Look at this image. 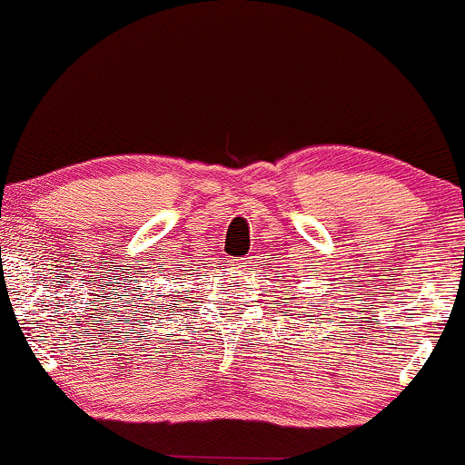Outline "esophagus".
I'll list each match as a JSON object with an SVG mask.
<instances>
[{"mask_svg": "<svg viewBox=\"0 0 465 465\" xmlns=\"http://www.w3.org/2000/svg\"><path fill=\"white\" fill-rule=\"evenodd\" d=\"M247 264H249V257H242V260H233L232 262L233 268H242V266H247Z\"/></svg>", "mask_w": 465, "mask_h": 465, "instance_id": "esophagus-1", "label": "esophagus"}]
</instances>
